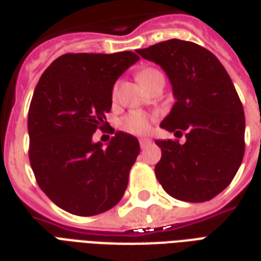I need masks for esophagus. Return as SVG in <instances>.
I'll use <instances>...</instances> for the list:
<instances>
[{"label": "esophagus", "mask_w": 261, "mask_h": 261, "mask_svg": "<svg viewBox=\"0 0 261 261\" xmlns=\"http://www.w3.org/2000/svg\"><path fill=\"white\" fill-rule=\"evenodd\" d=\"M139 143H140V147H142V149H144L146 146H149V144L151 143V140H150V139H147V138H143V139H140V140H139Z\"/></svg>", "instance_id": "esophagus-1"}]
</instances>
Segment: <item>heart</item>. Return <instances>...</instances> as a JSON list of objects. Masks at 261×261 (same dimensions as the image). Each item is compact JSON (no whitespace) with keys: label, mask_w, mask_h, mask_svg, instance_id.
Instances as JSON below:
<instances>
[{"label":"heart","mask_w":261,"mask_h":261,"mask_svg":"<svg viewBox=\"0 0 261 261\" xmlns=\"http://www.w3.org/2000/svg\"><path fill=\"white\" fill-rule=\"evenodd\" d=\"M155 72H159V70L153 69V68H143L138 72V81H144L149 76L154 75ZM112 93H115V87L112 89ZM121 128L126 132L135 133V135H144L150 130V119L144 112L132 111L121 119Z\"/></svg>","instance_id":"obj_1"}]
</instances>
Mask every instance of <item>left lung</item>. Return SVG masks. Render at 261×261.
Returning a JSON list of instances; mask_svg holds the SVG:
<instances>
[{"mask_svg": "<svg viewBox=\"0 0 261 261\" xmlns=\"http://www.w3.org/2000/svg\"><path fill=\"white\" fill-rule=\"evenodd\" d=\"M168 75L176 98L161 128L186 142L157 140L155 176L178 200H211L237 175L245 154V112L231 77L204 47L172 39L138 50Z\"/></svg>", "mask_w": 261, "mask_h": 261, "instance_id": "left-lung-1", "label": "left lung"}]
</instances>
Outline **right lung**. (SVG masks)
Segmentation results:
<instances>
[{
	"instance_id": "1",
	"label": "right lung",
	"mask_w": 261,
	"mask_h": 261,
	"mask_svg": "<svg viewBox=\"0 0 261 261\" xmlns=\"http://www.w3.org/2000/svg\"><path fill=\"white\" fill-rule=\"evenodd\" d=\"M138 60L132 51L64 54L34 89L28 117L30 165L40 189L70 214L104 213L125 193L140 151L138 139L117 132L102 149L91 138L110 126L106 115L114 83Z\"/></svg>"
}]
</instances>
